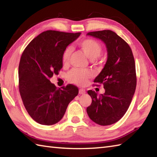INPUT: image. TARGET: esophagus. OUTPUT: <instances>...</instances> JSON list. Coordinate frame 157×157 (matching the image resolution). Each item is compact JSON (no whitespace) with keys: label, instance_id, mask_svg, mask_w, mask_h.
Listing matches in <instances>:
<instances>
[{"label":"esophagus","instance_id":"34e87169","mask_svg":"<svg viewBox=\"0 0 157 157\" xmlns=\"http://www.w3.org/2000/svg\"><path fill=\"white\" fill-rule=\"evenodd\" d=\"M79 93L80 94H86V91H85V90H84V89H80L79 90Z\"/></svg>","mask_w":157,"mask_h":157}]
</instances>
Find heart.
<instances>
[{
	"label": "heart",
	"instance_id": "obj_1",
	"mask_svg": "<svg viewBox=\"0 0 157 157\" xmlns=\"http://www.w3.org/2000/svg\"><path fill=\"white\" fill-rule=\"evenodd\" d=\"M79 46L85 53V55L92 61L95 60L101 56L102 53V46L99 42L93 39H85L79 42ZM72 48L70 46L66 47L62 53V62L63 64H67L71 57ZM92 73L88 70L73 69L67 75L68 81L73 84L84 86L87 83L88 79L90 78Z\"/></svg>",
	"mask_w": 157,
	"mask_h": 157
}]
</instances>
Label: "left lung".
I'll return each mask as SVG.
<instances>
[{
	"label": "left lung",
	"mask_w": 157,
	"mask_h": 157,
	"mask_svg": "<svg viewBox=\"0 0 157 157\" xmlns=\"http://www.w3.org/2000/svg\"><path fill=\"white\" fill-rule=\"evenodd\" d=\"M87 35L101 39L105 43L108 59L105 67L94 80L96 86L102 84L103 94L88 90L92 98L87 107L89 117L101 125L117 122L128 111L136 87L134 57L124 40L111 30L89 32Z\"/></svg>",
	"instance_id": "obj_1"
}]
</instances>
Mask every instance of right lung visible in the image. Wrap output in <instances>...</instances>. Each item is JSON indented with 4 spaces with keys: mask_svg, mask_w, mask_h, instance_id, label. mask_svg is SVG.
Masks as SVG:
<instances>
[{
    "mask_svg": "<svg viewBox=\"0 0 157 157\" xmlns=\"http://www.w3.org/2000/svg\"><path fill=\"white\" fill-rule=\"evenodd\" d=\"M81 33L47 30L23 51L19 65V90L26 111L35 121L51 125L61 120L69 103L78 94L77 86L58 88L50 81L63 67L64 49Z\"/></svg>",
    "mask_w": 157,
    "mask_h": 157,
    "instance_id": "add662e5",
    "label": "right lung"
}]
</instances>
